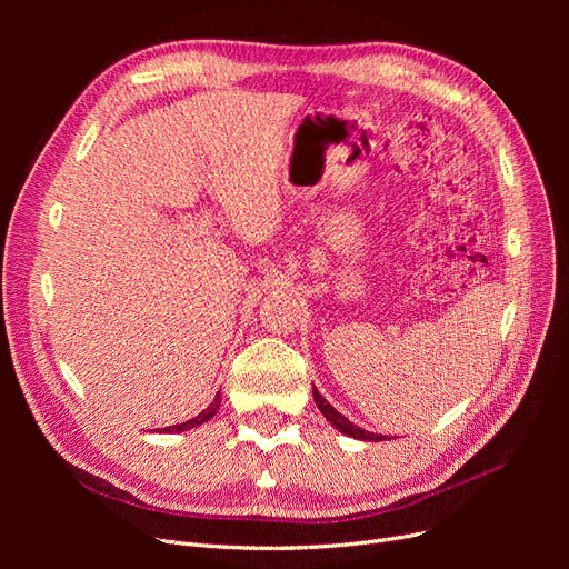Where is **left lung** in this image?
Here are the masks:
<instances>
[{"instance_id":"8db88e82","label":"left lung","mask_w":569,"mask_h":569,"mask_svg":"<svg viewBox=\"0 0 569 569\" xmlns=\"http://www.w3.org/2000/svg\"><path fill=\"white\" fill-rule=\"evenodd\" d=\"M313 399H316V406L320 408V412L322 416L330 420L339 432H343V435H349V437H353V439H363V441H385L387 437H382V435H372V432H366V429H360V427H356L353 422H349L347 418L341 416V412H337L330 403H327L322 396L318 393V389L313 387Z\"/></svg>"}]
</instances>
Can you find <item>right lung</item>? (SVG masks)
<instances>
[{"instance_id": "1", "label": "right lung", "mask_w": 569, "mask_h": 569, "mask_svg": "<svg viewBox=\"0 0 569 569\" xmlns=\"http://www.w3.org/2000/svg\"><path fill=\"white\" fill-rule=\"evenodd\" d=\"M218 406H220V396L216 393V399H213V403L206 408L203 412H199L197 418H192V420H187V422H182V425H173V427H163V432H184V429H192V427H197V425H201V422H206V420H211L213 416H216V410H218Z\"/></svg>"}]
</instances>
